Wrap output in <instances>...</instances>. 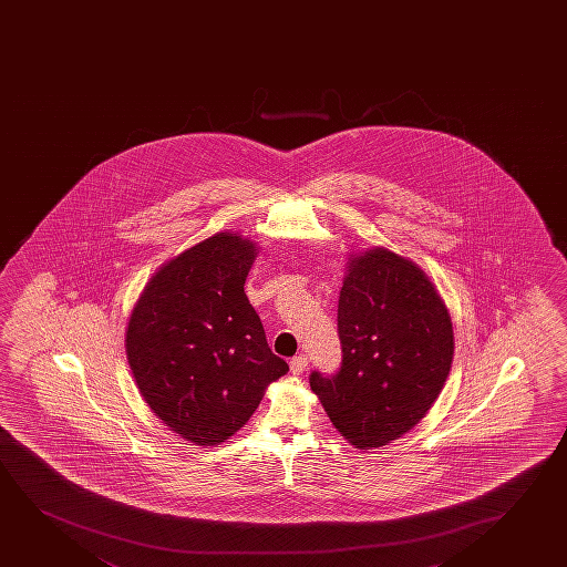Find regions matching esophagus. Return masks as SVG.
Here are the masks:
<instances>
[{
	"instance_id": "obj_1",
	"label": "esophagus",
	"mask_w": 567,
	"mask_h": 567,
	"mask_svg": "<svg viewBox=\"0 0 567 567\" xmlns=\"http://www.w3.org/2000/svg\"><path fill=\"white\" fill-rule=\"evenodd\" d=\"M306 367H308V357L306 354H296L295 359L290 361V372L292 374H302Z\"/></svg>"
}]
</instances>
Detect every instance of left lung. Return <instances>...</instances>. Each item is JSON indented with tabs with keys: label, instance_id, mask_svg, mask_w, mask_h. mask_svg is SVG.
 <instances>
[{
	"label": "left lung",
	"instance_id": "obj_1",
	"mask_svg": "<svg viewBox=\"0 0 567 567\" xmlns=\"http://www.w3.org/2000/svg\"><path fill=\"white\" fill-rule=\"evenodd\" d=\"M337 331L341 364L310 386L357 449L400 439L425 417L451 370L454 336L433 282L413 262L370 249L349 262Z\"/></svg>",
	"mask_w": 567,
	"mask_h": 567
}]
</instances>
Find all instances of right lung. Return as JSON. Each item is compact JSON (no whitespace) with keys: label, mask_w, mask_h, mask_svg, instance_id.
<instances>
[{"label":"right lung","mask_w":567,"mask_h":567,"mask_svg":"<svg viewBox=\"0 0 567 567\" xmlns=\"http://www.w3.org/2000/svg\"><path fill=\"white\" fill-rule=\"evenodd\" d=\"M254 259L249 239L216 234L165 262L128 321L126 354L140 392L190 443H224L288 372L244 292Z\"/></svg>","instance_id":"obj_1"}]
</instances>
